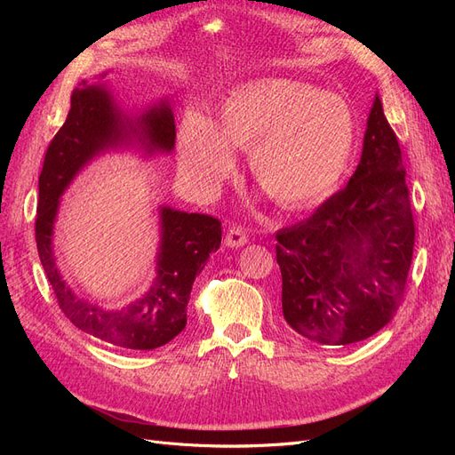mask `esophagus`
I'll list each match as a JSON object with an SVG mask.
<instances>
[{"mask_svg":"<svg viewBox=\"0 0 455 455\" xmlns=\"http://www.w3.org/2000/svg\"><path fill=\"white\" fill-rule=\"evenodd\" d=\"M246 243H249V237H246V233L241 228L228 229V235L224 239V244L228 249H239V246H244Z\"/></svg>","mask_w":455,"mask_h":455,"instance_id":"obj_1","label":"esophagus"}]
</instances>
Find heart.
<instances>
[{
  "label": "heart",
  "mask_w": 455,
  "mask_h": 455,
  "mask_svg": "<svg viewBox=\"0 0 455 455\" xmlns=\"http://www.w3.org/2000/svg\"><path fill=\"white\" fill-rule=\"evenodd\" d=\"M356 144V119L336 92L301 81L261 77L237 85L220 106L218 125L201 112L178 129V163L203 188H214L249 149L254 180L284 209H304L332 194Z\"/></svg>",
  "instance_id": "1"
}]
</instances>
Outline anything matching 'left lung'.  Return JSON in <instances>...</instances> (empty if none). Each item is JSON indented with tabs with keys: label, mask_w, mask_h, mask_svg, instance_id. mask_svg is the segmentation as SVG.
I'll list each match as a JSON object with an SVG mask.
<instances>
[{
	"label": "left lung",
	"mask_w": 455,
	"mask_h": 455,
	"mask_svg": "<svg viewBox=\"0 0 455 455\" xmlns=\"http://www.w3.org/2000/svg\"><path fill=\"white\" fill-rule=\"evenodd\" d=\"M414 237L401 146L376 94L349 184L275 237L286 323L321 346L374 336L401 306Z\"/></svg>",
	"instance_id": "1"
}]
</instances>
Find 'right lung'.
<instances>
[{
    "mask_svg": "<svg viewBox=\"0 0 455 455\" xmlns=\"http://www.w3.org/2000/svg\"><path fill=\"white\" fill-rule=\"evenodd\" d=\"M84 79L72 92L64 125L47 148L39 174L36 243L41 266L62 313L79 330L121 349H157L182 332L191 286L206 259L220 249L222 224L216 218L159 206V249L156 279L148 292L125 307H102L74 292L62 277L54 254V224L60 197L87 164L108 151L134 149L144 159L172 154L176 127L167 99L125 112L106 85Z\"/></svg>",
    "mask_w": 455,
    "mask_h": 455,
    "instance_id": "right-lung-1",
    "label": "right lung"
}]
</instances>
